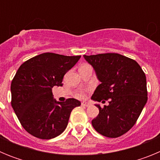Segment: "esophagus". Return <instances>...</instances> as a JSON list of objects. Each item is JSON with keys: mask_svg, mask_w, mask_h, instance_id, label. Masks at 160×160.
Returning a JSON list of instances; mask_svg holds the SVG:
<instances>
[{"mask_svg": "<svg viewBox=\"0 0 160 160\" xmlns=\"http://www.w3.org/2000/svg\"><path fill=\"white\" fill-rule=\"evenodd\" d=\"M90 105V103L87 102H86V101L82 102V106H83V107H89Z\"/></svg>", "mask_w": 160, "mask_h": 160, "instance_id": "esophagus-1", "label": "esophagus"}]
</instances>
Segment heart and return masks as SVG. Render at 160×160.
<instances>
[{
	"instance_id": "heart-1",
	"label": "heart",
	"mask_w": 160,
	"mask_h": 160,
	"mask_svg": "<svg viewBox=\"0 0 160 160\" xmlns=\"http://www.w3.org/2000/svg\"><path fill=\"white\" fill-rule=\"evenodd\" d=\"M80 96H81V97H82V94H80Z\"/></svg>"
}]
</instances>
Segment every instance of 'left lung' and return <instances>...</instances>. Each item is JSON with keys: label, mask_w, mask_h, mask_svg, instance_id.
<instances>
[{"label": "left lung", "mask_w": 160, "mask_h": 160, "mask_svg": "<svg viewBox=\"0 0 160 160\" xmlns=\"http://www.w3.org/2000/svg\"><path fill=\"white\" fill-rule=\"evenodd\" d=\"M100 82L91 99L109 104L92 120L97 132L108 138H117L135 125L148 101L146 75L133 59L118 53L84 55Z\"/></svg>", "instance_id": "obj_1"}]
</instances>
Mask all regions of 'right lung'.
I'll use <instances>...</instances> for the list:
<instances>
[{
  "instance_id": "1",
  "label": "right lung",
  "mask_w": 160,
  "mask_h": 160,
  "mask_svg": "<svg viewBox=\"0 0 160 160\" xmlns=\"http://www.w3.org/2000/svg\"><path fill=\"white\" fill-rule=\"evenodd\" d=\"M80 58L44 53L19 67L11 83V105L30 135L50 139L65 131L70 113L81 102L75 98L58 102L53 98L52 88L62 86L64 75Z\"/></svg>"
}]
</instances>
